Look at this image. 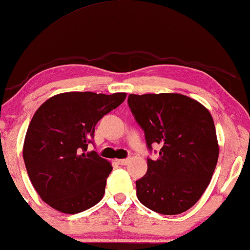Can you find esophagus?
<instances>
[{
  "label": "esophagus",
  "instance_id": "esophagus-1",
  "mask_svg": "<svg viewBox=\"0 0 250 250\" xmlns=\"http://www.w3.org/2000/svg\"><path fill=\"white\" fill-rule=\"evenodd\" d=\"M118 163L120 164V165H128L129 159H118Z\"/></svg>",
  "mask_w": 250,
  "mask_h": 250
}]
</instances>
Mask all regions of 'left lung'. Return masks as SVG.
<instances>
[{"instance_id":"left-lung-1","label":"left lung","mask_w":250,"mask_h":250,"mask_svg":"<svg viewBox=\"0 0 250 250\" xmlns=\"http://www.w3.org/2000/svg\"><path fill=\"white\" fill-rule=\"evenodd\" d=\"M128 104L144 129L149 149L161 145L159 157L136 181L137 197L162 214L183 213L210 184L219 157L213 119L196 100L178 93L130 94Z\"/></svg>"}]
</instances>
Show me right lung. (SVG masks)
Wrapping results in <instances>:
<instances>
[{
    "label": "right lung",
    "mask_w": 250,
    "mask_h": 250,
    "mask_svg": "<svg viewBox=\"0 0 250 250\" xmlns=\"http://www.w3.org/2000/svg\"><path fill=\"white\" fill-rule=\"evenodd\" d=\"M125 96V93H61L33 114L22 154L30 181L48 206L75 214L102 200L112 165L95 151H87V146L95 125Z\"/></svg>",
    "instance_id": "obj_1"
}]
</instances>
